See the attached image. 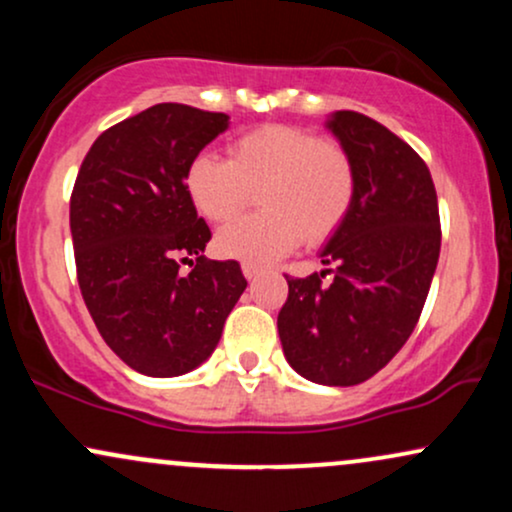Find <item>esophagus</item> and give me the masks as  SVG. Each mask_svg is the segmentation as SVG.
<instances>
[{
    "instance_id": "obj_1",
    "label": "esophagus",
    "mask_w": 512,
    "mask_h": 512,
    "mask_svg": "<svg viewBox=\"0 0 512 512\" xmlns=\"http://www.w3.org/2000/svg\"><path fill=\"white\" fill-rule=\"evenodd\" d=\"M243 274H245V279H257V276L262 274V267H257V264L245 262V264H243Z\"/></svg>"
}]
</instances>
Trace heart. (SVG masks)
Returning a JSON list of instances; mask_svg holds the SVG:
<instances>
[{"label":"heart","mask_w":512,"mask_h":512,"mask_svg":"<svg viewBox=\"0 0 512 512\" xmlns=\"http://www.w3.org/2000/svg\"><path fill=\"white\" fill-rule=\"evenodd\" d=\"M185 192L202 219L231 221L257 192L260 214L228 223L216 236L223 257L267 264L305 238L320 245L342 228L356 199V168L334 139L293 125H262L233 139L226 161L197 154L185 170Z\"/></svg>","instance_id":"obj_1"}]
</instances>
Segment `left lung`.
Returning a JSON list of instances; mask_svg holds the SVG:
<instances>
[{
  "label": "left lung",
  "instance_id": "1",
  "mask_svg": "<svg viewBox=\"0 0 512 512\" xmlns=\"http://www.w3.org/2000/svg\"><path fill=\"white\" fill-rule=\"evenodd\" d=\"M327 127L354 161V207L320 252L334 269L286 276L276 325L298 375L349 387L385 368L414 332L438 264L440 216L424 158L397 134L354 110H337Z\"/></svg>",
  "mask_w": 512,
  "mask_h": 512
}]
</instances>
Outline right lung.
I'll use <instances>...</instances> for the list:
<instances>
[{"mask_svg":"<svg viewBox=\"0 0 512 512\" xmlns=\"http://www.w3.org/2000/svg\"><path fill=\"white\" fill-rule=\"evenodd\" d=\"M226 129L223 113L151 105L105 129L76 175L69 228L81 296L105 344L151 378L207 361L248 286L236 260L202 255L211 231L182 182ZM190 254L196 269L180 275Z\"/></svg>","mask_w":512,"mask_h":512,"instance_id":"right-lung-1","label":"right lung"}]
</instances>
